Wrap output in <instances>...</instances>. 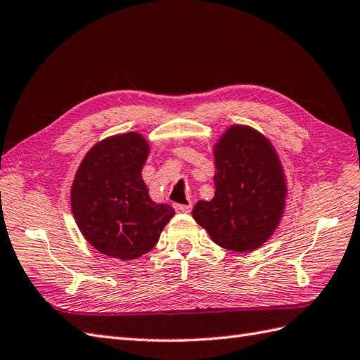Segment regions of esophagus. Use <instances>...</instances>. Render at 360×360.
<instances>
[{"label": "esophagus", "mask_w": 360, "mask_h": 360, "mask_svg": "<svg viewBox=\"0 0 360 360\" xmlns=\"http://www.w3.org/2000/svg\"><path fill=\"white\" fill-rule=\"evenodd\" d=\"M191 207H193V206H191L189 203L188 205H181V203H175L174 205V210L175 211H177V212H189L191 211Z\"/></svg>", "instance_id": "1"}]
</instances>
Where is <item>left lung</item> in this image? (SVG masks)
<instances>
[{
	"instance_id": "left-lung-1",
	"label": "left lung",
	"mask_w": 360,
	"mask_h": 360,
	"mask_svg": "<svg viewBox=\"0 0 360 360\" xmlns=\"http://www.w3.org/2000/svg\"><path fill=\"white\" fill-rule=\"evenodd\" d=\"M215 194L193 217L214 243L246 252L265 243L281 221L286 183L273 145L250 126H231L214 149Z\"/></svg>"
}]
</instances>
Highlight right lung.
I'll use <instances>...</instances> for the list:
<instances>
[{"label": "right lung", "mask_w": 360, "mask_h": 360, "mask_svg": "<svg viewBox=\"0 0 360 360\" xmlns=\"http://www.w3.org/2000/svg\"><path fill=\"white\" fill-rule=\"evenodd\" d=\"M148 141L137 132L97 143L79 165L72 212L84 238L109 257L132 260L157 245L174 207L150 200L141 169Z\"/></svg>", "instance_id": "obj_1"}]
</instances>
